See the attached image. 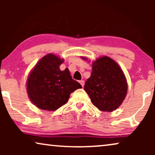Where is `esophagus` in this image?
I'll return each mask as SVG.
<instances>
[{
  "instance_id": "1",
  "label": "esophagus",
  "mask_w": 155,
  "mask_h": 155,
  "mask_svg": "<svg viewBox=\"0 0 155 155\" xmlns=\"http://www.w3.org/2000/svg\"><path fill=\"white\" fill-rule=\"evenodd\" d=\"M80 84H81V85H82V87H83L84 85V80H80Z\"/></svg>"
}]
</instances>
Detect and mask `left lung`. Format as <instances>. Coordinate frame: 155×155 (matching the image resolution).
Masks as SVG:
<instances>
[{
  "instance_id": "left-lung-1",
  "label": "left lung",
  "mask_w": 155,
  "mask_h": 155,
  "mask_svg": "<svg viewBox=\"0 0 155 155\" xmlns=\"http://www.w3.org/2000/svg\"><path fill=\"white\" fill-rule=\"evenodd\" d=\"M84 60H87L82 57ZM84 90L95 107L103 111H113L120 107L127 94L128 84L118 63L108 56L92 63L91 76Z\"/></svg>"
}]
</instances>
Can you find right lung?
Wrapping results in <instances>:
<instances>
[{"label": "right lung", "mask_w": 155, "mask_h": 155, "mask_svg": "<svg viewBox=\"0 0 155 155\" xmlns=\"http://www.w3.org/2000/svg\"><path fill=\"white\" fill-rule=\"evenodd\" d=\"M63 59L48 54L39 61L29 73L27 91L31 102L39 109L55 111L68 100L72 92L82 88L68 68L61 71Z\"/></svg>", "instance_id": "1"}]
</instances>
